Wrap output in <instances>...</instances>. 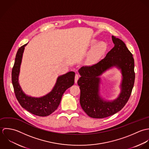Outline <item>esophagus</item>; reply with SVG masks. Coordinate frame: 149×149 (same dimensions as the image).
Returning a JSON list of instances; mask_svg holds the SVG:
<instances>
[{
    "label": "esophagus",
    "instance_id": "esophagus-1",
    "mask_svg": "<svg viewBox=\"0 0 149 149\" xmlns=\"http://www.w3.org/2000/svg\"><path fill=\"white\" fill-rule=\"evenodd\" d=\"M78 79H79V75L77 74H76L75 75V83L77 82Z\"/></svg>",
    "mask_w": 149,
    "mask_h": 149
}]
</instances>
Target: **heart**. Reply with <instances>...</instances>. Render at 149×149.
<instances>
[{
    "mask_svg": "<svg viewBox=\"0 0 149 149\" xmlns=\"http://www.w3.org/2000/svg\"><path fill=\"white\" fill-rule=\"evenodd\" d=\"M105 48L106 45L104 42H99L89 55L87 59V63L92 64L95 62L100 58L101 54L105 51Z\"/></svg>",
    "mask_w": 149,
    "mask_h": 149,
    "instance_id": "obj_1",
    "label": "heart"
}]
</instances>
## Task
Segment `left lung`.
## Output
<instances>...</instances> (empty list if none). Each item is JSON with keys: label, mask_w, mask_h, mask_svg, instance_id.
Here are the masks:
<instances>
[{"label": "left lung", "mask_w": 149, "mask_h": 149, "mask_svg": "<svg viewBox=\"0 0 149 149\" xmlns=\"http://www.w3.org/2000/svg\"><path fill=\"white\" fill-rule=\"evenodd\" d=\"M114 47L98 63L79 69L81 77L78 85L81 90L80 104L82 109L91 118H105L120 111L128 101L134 87L135 74L134 59L124 42L112 36ZM113 66L122 70L123 80L119 97L112 102L104 101L99 94L98 77Z\"/></svg>", "instance_id": "1"}]
</instances>
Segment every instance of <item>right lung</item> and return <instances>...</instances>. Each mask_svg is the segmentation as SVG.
I'll use <instances>...</instances> for the list:
<instances>
[{"mask_svg":"<svg viewBox=\"0 0 149 149\" xmlns=\"http://www.w3.org/2000/svg\"><path fill=\"white\" fill-rule=\"evenodd\" d=\"M27 44L18 49L12 69L11 79L15 95L21 107L31 113L38 116H49L58 108L64 91L74 85L75 72L70 71L59 77L54 89L45 96L34 98L26 95L19 85L18 75L23 52Z\"/></svg>","mask_w":149,"mask_h":149,"instance_id":"right-lung-1","label":"right lung"}]
</instances>
